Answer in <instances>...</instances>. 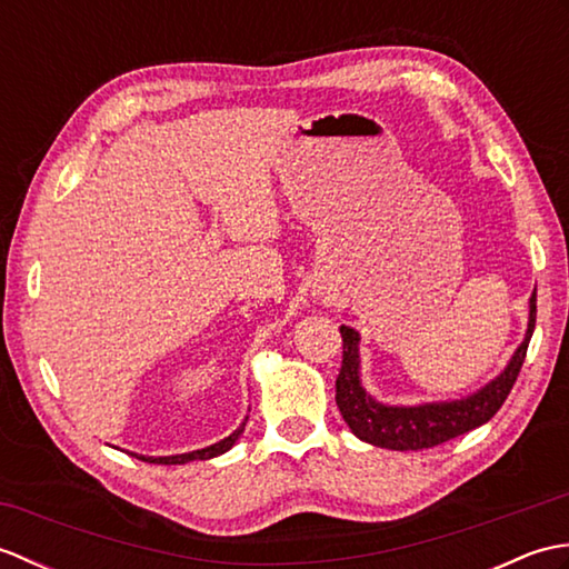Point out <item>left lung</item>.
Listing matches in <instances>:
<instances>
[{
    "instance_id": "left-lung-1",
    "label": "left lung",
    "mask_w": 569,
    "mask_h": 569,
    "mask_svg": "<svg viewBox=\"0 0 569 569\" xmlns=\"http://www.w3.org/2000/svg\"><path fill=\"white\" fill-rule=\"evenodd\" d=\"M536 330V293L530 296L528 330L521 347L497 379L481 386L477 393L459 401H438L420 406H386L369 396L359 379V332L342 325V369L335 381V401L345 422L359 440L386 447V450H426L459 438L485 426L509 398L518 371L523 367L528 342Z\"/></svg>"
}]
</instances>
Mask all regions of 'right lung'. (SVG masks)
<instances>
[{
	"label": "right lung",
	"mask_w": 569,
	"mask_h": 569,
	"mask_svg": "<svg viewBox=\"0 0 569 569\" xmlns=\"http://www.w3.org/2000/svg\"><path fill=\"white\" fill-rule=\"evenodd\" d=\"M244 426H247V420L241 422V426L232 435H229V438L214 442L210 447H202V450L186 452V455H168V457H147V455H134V452H129V455L137 459H143V462H149V465H186V462H192V459H212L217 455H224L227 450H232V445L239 440V435L244 432Z\"/></svg>",
	"instance_id": "1"
}]
</instances>
